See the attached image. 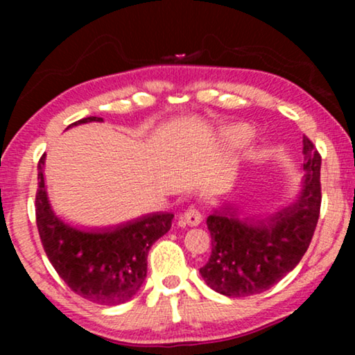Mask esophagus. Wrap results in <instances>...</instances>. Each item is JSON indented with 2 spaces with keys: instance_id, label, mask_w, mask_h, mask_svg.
<instances>
[{
  "instance_id": "1",
  "label": "esophagus",
  "mask_w": 355,
  "mask_h": 355,
  "mask_svg": "<svg viewBox=\"0 0 355 355\" xmlns=\"http://www.w3.org/2000/svg\"><path fill=\"white\" fill-rule=\"evenodd\" d=\"M182 221L189 226H198L202 221V213L197 210V208H191L182 215Z\"/></svg>"
}]
</instances>
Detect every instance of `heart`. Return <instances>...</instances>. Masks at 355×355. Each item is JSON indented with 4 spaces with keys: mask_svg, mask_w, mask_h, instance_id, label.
<instances>
[{
    "mask_svg": "<svg viewBox=\"0 0 355 355\" xmlns=\"http://www.w3.org/2000/svg\"><path fill=\"white\" fill-rule=\"evenodd\" d=\"M250 137H252V130L249 128H245V125H236V128L227 130L226 134V139L234 145L245 144Z\"/></svg>",
    "mask_w": 355,
    "mask_h": 355,
    "instance_id": "1",
    "label": "heart"
}]
</instances>
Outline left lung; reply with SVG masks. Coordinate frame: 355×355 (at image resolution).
I'll return each instance as SVG.
<instances>
[{"instance_id":"8db88e82","label":"left lung","mask_w":355,"mask_h":355,"mask_svg":"<svg viewBox=\"0 0 355 355\" xmlns=\"http://www.w3.org/2000/svg\"><path fill=\"white\" fill-rule=\"evenodd\" d=\"M304 179L297 198L275 215L239 218L223 205L207 218L211 255L200 268L213 291L227 297L260 294L293 271L307 252L322 205V157L304 135Z\"/></svg>"}]
</instances>
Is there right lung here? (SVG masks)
<instances>
[{"mask_svg":"<svg viewBox=\"0 0 355 355\" xmlns=\"http://www.w3.org/2000/svg\"><path fill=\"white\" fill-rule=\"evenodd\" d=\"M85 123H103V119L90 116L76 121L67 129ZM43 166L45 155L38 162L35 215L48 260L80 297L108 307L128 302L147 278L150 247L169 231L174 215L150 213L118 226L80 230L53 211Z\"/></svg>","mask_w":355,"mask_h":355,"instance_id":"add662e5","label":"right lung"}]
</instances>
